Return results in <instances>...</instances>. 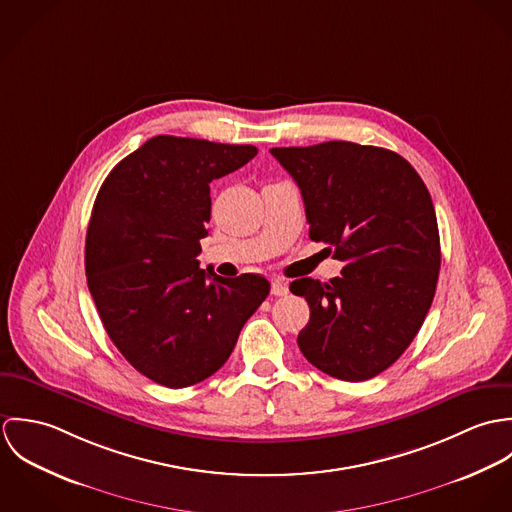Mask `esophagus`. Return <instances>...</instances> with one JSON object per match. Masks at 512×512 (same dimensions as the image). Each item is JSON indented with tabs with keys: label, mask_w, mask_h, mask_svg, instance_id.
<instances>
[{
	"label": "esophagus",
	"mask_w": 512,
	"mask_h": 512,
	"mask_svg": "<svg viewBox=\"0 0 512 512\" xmlns=\"http://www.w3.org/2000/svg\"><path fill=\"white\" fill-rule=\"evenodd\" d=\"M288 292H290V288H288V284L284 280H280V278L272 280V293L274 295H288Z\"/></svg>",
	"instance_id": "1"
}]
</instances>
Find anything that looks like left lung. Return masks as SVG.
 Returning <instances> with one entry per match:
<instances>
[{
	"label": "left lung",
	"instance_id": "obj_1",
	"mask_svg": "<svg viewBox=\"0 0 512 512\" xmlns=\"http://www.w3.org/2000/svg\"><path fill=\"white\" fill-rule=\"evenodd\" d=\"M270 153L301 191L309 238L343 262L329 284L292 282L311 311L297 345L329 376L368 380L398 361L434 301L441 252L430 191L384 147L325 142Z\"/></svg>",
	"mask_w": 512,
	"mask_h": 512
}]
</instances>
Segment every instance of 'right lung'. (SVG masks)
Returning a JSON list of instances; mask_svg holds the SVG:
<instances>
[{"mask_svg": "<svg viewBox=\"0 0 512 512\" xmlns=\"http://www.w3.org/2000/svg\"><path fill=\"white\" fill-rule=\"evenodd\" d=\"M254 146L155 136L104 179L86 230L84 268L102 325L149 380L197 384L230 357L270 293L260 274L199 268L213 179L246 165Z\"/></svg>", "mask_w": 512, "mask_h": 512, "instance_id": "1", "label": "right lung"}]
</instances>
